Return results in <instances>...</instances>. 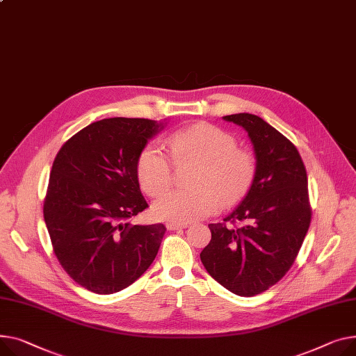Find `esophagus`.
<instances>
[{
    "label": "esophagus",
    "mask_w": 356,
    "mask_h": 356,
    "mask_svg": "<svg viewBox=\"0 0 356 356\" xmlns=\"http://www.w3.org/2000/svg\"><path fill=\"white\" fill-rule=\"evenodd\" d=\"M184 227H187V223H179V222L168 223L169 230H179V229H184Z\"/></svg>",
    "instance_id": "1"
}]
</instances>
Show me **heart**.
Returning <instances> with one entry per match:
<instances>
[{
	"label": "heart",
	"instance_id": "1",
	"mask_svg": "<svg viewBox=\"0 0 356 356\" xmlns=\"http://www.w3.org/2000/svg\"><path fill=\"white\" fill-rule=\"evenodd\" d=\"M168 146L176 161L197 160L191 176V188L170 191L153 204V215L161 220L187 223L215 211L219 196L223 203L238 200L254 176V159L238 149L234 137L207 123L175 131ZM137 179L143 191L159 196L172 181L170 160L157 145H147L138 154Z\"/></svg>",
	"mask_w": 356,
	"mask_h": 356
}]
</instances>
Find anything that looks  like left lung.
Wrapping results in <instances>:
<instances>
[{"mask_svg":"<svg viewBox=\"0 0 356 356\" xmlns=\"http://www.w3.org/2000/svg\"><path fill=\"white\" fill-rule=\"evenodd\" d=\"M245 129L253 146L254 176L249 191L223 222L210 223V243L200 260L207 273L239 296H254L277 283L293 265L311 223L307 177L291 141L249 113L223 117Z\"/></svg>","mask_w":356,"mask_h":356,"instance_id":"left-lung-1","label":"left lung"}]
</instances>
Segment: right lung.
I'll return each mask as SVG.
<instances>
[{
  "label": "right lung",
  "instance_id": "1",
  "mask_svg": "<svg viewBox=\"0 0 356 356\" xmlns=\"http://www.w3.org/2000/svg\"><path fill=\"white\" fill-rule=\"evenodd\" d=\"M165 124L103 118L65 141L53 163L45 226L60 265L94 293L130 286L159 252L165 227L130 219L147 207L136 172L138 154Z\"/></svg>",
  "mask_w": 356,
  "mask_h": 356
}]
</instances>
